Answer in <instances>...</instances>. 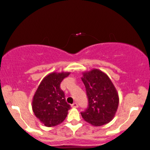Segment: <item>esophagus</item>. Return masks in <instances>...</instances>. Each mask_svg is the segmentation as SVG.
Masks as SVG:
<instances>
[{
  "mask_svg": "<svg viewBox=\"0 0 150 150\" xmlns=\"http://www.w3.org/2000/svg\"><path fill=\"white\" fill-rule=\"evenodd\" d=\"M71 107H74V108H76V107H79L78 103H73V104H72V105H71Z\"/></svg>",
  "mask_w": 150,
  "mask_h": 150,
  "instance_id": "esophagus-1",
  "label": "esophagus"
}]
</instances>
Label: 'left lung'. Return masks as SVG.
Returning <instances> with one entry per match:
<instances>
[{
	"instance_id": "obj_1",
	"label": "left lung",
	"mask_w": 150,
	"mask_h": 150,
	"mask_svg": "<svg viewBox=\"0 0 150 150\" xmlns=\"http://www.w3.org/2000/svg\"><path fill=\"white\" fill-rule=\"evenodd\" d=\"M81 79L88 102L86 110L81 112L83 119L95 126L110 122L119 106V96L110 79L95 69L83 73Z\"/></svg>"
}]
</instances>
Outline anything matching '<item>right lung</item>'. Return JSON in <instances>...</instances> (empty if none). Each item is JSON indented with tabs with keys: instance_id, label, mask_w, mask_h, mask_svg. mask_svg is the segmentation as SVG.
<instances>
[{
	"instance_id": "obj_1",
	"label": "right lung",
	"mask_w": 150,
	"mask_h": 150,
	"mask_svg": "<svg viewBox=\"0 0 150 150\" xmlns=\"http://www.w3.org/2000/svg\"><path fill=\"white\" fill-rule=\"evenodd\" d=\"M69 73H51L43 79L33 98L32 109L36 117L45 126L61 124L71 108L65 100L60 83Z\"/></svg>"
}]
</instances>
